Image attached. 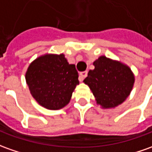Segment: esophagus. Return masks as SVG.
<instances>
[{
  "label": "esophagus",
  "mask_w": 152,
  "mask_h": 152,
  "mask_svg": "<svg viewBox=\"0 0 152 152\" xmlns=\"http://www.w3.org/2000/svg\"><path fill=\"white\" fill-rule=\"evenodd\" d=\"M79 75H80L79 80H80V81L82 82L83 80V79H84V78L87 77V75H88V72H87V71H83V72H81Z\"/></svg>",
  "instance_id": "34e87169"
}]
</instances>
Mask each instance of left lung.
<instances>
[{"label": "left lung", "instance_id": "left-lung-1", "mask_svg": "<svg viewBox=\"0 0 152 152\" xmlns=\"http://www.w3.org/2000/svg\"><path fill=\"white\" fill-rule=\"evenodd\" d=\"M83 83L89 87L97 104L102 109L115 108L128 98L135 83V75L121 61L99 56L94 62Z\"/></svg>", "mask_w": 152, "mask_h": 152}]
</instances>
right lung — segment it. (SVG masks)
Wrapping results in <instances>:
<instances>
[{
	"instance_id": "add662e5",
	"label": "right lung",
	"mask_w": 152,
	"mask_h": 152,
	"mask_svg": "<svg viewBox=\"0 0 152 152\" xmlns=\"http://www.w3.org/2000/svg\"><path fill=\"white\" fill-rule=\"evenodd\" d=\"M26 81L32 97L43 107L58 110L69 104L79 84L74 64L64 54H45L30 63Z\"/></svg>"
}]
</instances>
